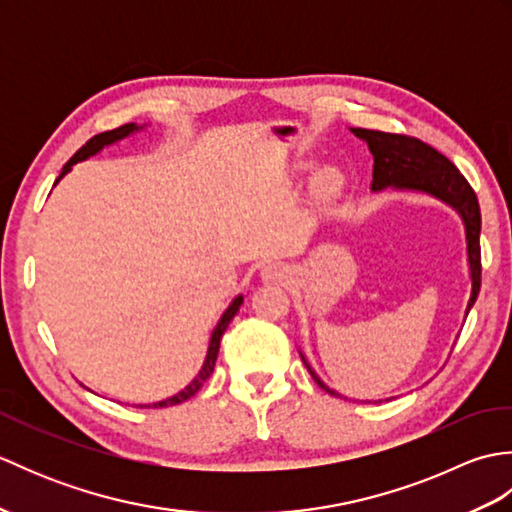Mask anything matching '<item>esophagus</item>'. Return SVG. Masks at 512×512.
Wrapping results in <instances>:
<instances>
[{
    "mask_svg": "<svg viewBox=\"0 0 512 512\" xmlns=\"http://www.w3.org/2000/svg\"><path fill=\"white\" fill-rule=\"evenodd\" d=\"M262 277L266 281H284L288 279V270L284 264L279 262H268L264 268H262Z\"/></svg>",
    "mask_w": 512,
    "mask_h": 512,
    "instance_id": "1",
    "label": "esophagus"
}]
</instances>
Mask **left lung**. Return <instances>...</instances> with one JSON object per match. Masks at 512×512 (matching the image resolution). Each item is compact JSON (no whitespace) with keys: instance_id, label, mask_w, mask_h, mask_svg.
<instances>
[{"instance_id":"8db88e82","label":"left lung","mask_w":512,"mask_h":512,"mask_svg":"<svg viewBox=\"0 0 512 512\" xmlns=\"http://www.w3.org/2000/svg\"><path fill=\"white\" fill-rule=\"evenodd\" d=\"M352 132L358 138L365 140L369 151H372L374 156V180H372L374 191H380L385 187L424 191L451 204L453 209L462 215L464 226H466V248H469V264H471V279H473L469 308H466V314H469L477 295H480V284H482V253H480L482 215H480V204H477V195L473 187L466 182L460 169L455 167L447 156H442L440 151L433 149L431 145L422 143L420 138L405 136V134L374 132V129H361V127L352 129ZM303 363H306V358H303ZM306 367L314 383L328 391V394L339 396L312 372V367L308 363Z\"/></svg>"}]
</instances>
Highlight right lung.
I'll return each mask as SVG.
<instances>
[{"mask_svg": "<svg viewBox=\"0 0 512 512\" xmlns=\"http://www.w3.org/2000/svg\"><path fill=\"white\" fill-rule=\"evenodd\" d=\"M136 125L134 123H127V125H121V127H116V129H112V132H103V134H96V136H92L88 143H85L79 151H76V154L65 162V167H63V171H61V176L57 178V182L65 176V173H68L70 169H72V165H76V162L79 160H85V158H90V156H94L96 151H101L105 145H112V143H116V140H121V138H125V136H129L132 132H136ZM242 301H244V297H237L231 306L226 308V312L222 314V319H220V323H217V328L213 330V334H211V343H209V352H206V361H204V365H202V369H200V374L193 378V383L187 387V389H182L180 394H176V396H171V398H167V400H160V402H154V405H138L140 409H151V407H169V405H180V402H184V400H189L191 396H195L200 391V387L204 385V380L209 378L211 374H213V369H215V361H217V352H220V341H222V334L226 332V328H228V323L233 321V317L237 314V310H239V306H242Z\"/></svg>", "mask_w": 512, "mask_h": 512, "instance_id": "obj_1", "label": "right lung"}]
</instances>
